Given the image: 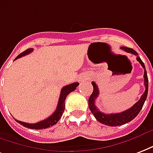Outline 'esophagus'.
<instances>
[{
    "instance_id": "obj_1",
    "label": "esophagus",
    "mask_w": 153,
    "mask_h": 153,
    "mask_svg": "<svg viewBox=\"0 0 153 153\" xmlns=\"http://www.w3.org/2000/svg\"><path fill=\"white\" fill-rule=\"evenodd\" d=\"M84 79H86V77H85L84 75H80V76L79 77V79H78V81L82 82V81H83Z\"/></svg>"
}]
</instances>
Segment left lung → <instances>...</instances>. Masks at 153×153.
<instances>
[{
  "label": "left lung",
  "instance_id": "obj_1",
  "mask_svg": "<svg viewBox=\"0 0 153 153\" xmlns=\"http://www.w3.org/2000/svg\"><path fill=\"white\" fill-rule=\"evenodd\" d=\"M122 50H123L128 53H132L135 54L136 57L137 61L141 64L142 67L144 69V86H145V91L144 93L141 95L140 99L139 100V101L135 103V104L130 108L128 110L122 111L120 113H115V114H104V113L101 112L95 106V100L97 99L99 95H100V91L98 88V86L96 85L95 82H92L91 84L93 86V92L91 95L88 100V104H89V108L92 114L94 115L95 119L97 120L99 122H100L102 124L105 125L111 126V127H115V126H120L123 125L124 123H127L128 122H130L133 119H135L137 116L140 110L144 106V103L145 102V100L147 99V95H148V90H149V79H148V75H147L146 69H145V66H144V62H142L140 58L138 56V53L136 51H134L133 49L128 48L126 46H122L121 47Z\"/></svg>",
  "mask_w": 153,
  "mask_h": 153
}]
</instances>
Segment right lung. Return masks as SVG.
<instances>
[{
  "mask_svg": "<svg viewBox=\"0 0 153 153\" xmlns=\"http://www.w3.org/2000/svg\"><path fill=\"white\" fill-rule=\"evenodd\" d=\"M33 51V49L30 48L28 49L26 51H25L24 52H22V53H20L19 55L17 56V58H15L14 60L17 59V58H20L23 57V56L26 55V54H29L30 53H31L32 51ZM79 82H74V83H71V84L66 85L65 87H63L61 90V94H60V96H59V100H58V106H57V108H56L55 111L51 115L49 116L48 118H46L44 120L39 121L38 123H25V122H22V121L15 120L17 121V123H19L20 124H22L25 128H31V129H36V130H39V129H45V128H50V127H52L54 124L58 123V120L61 118L62 115L64 111V109H65V100H66V96L72 92L73 91L76 89V87L79 86Z\"/></svg>",
  "mask_w": 153,
  "mask_h": 153,
  "instance_id": "right-lung-1",
  "label": "right lung"
}]
</instances>
